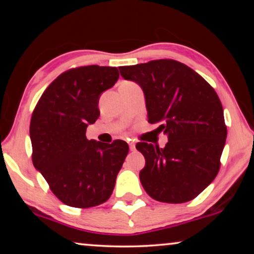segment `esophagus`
Returning a JSON list of instances; mask_svg holds the SVG:
<instances>
[{"label": "esophagus", "instance_id": "esophagus-1", "mask_svg": "<svg viewBox=\"0 0 254 254\" xmlns=\"http://www.w3.org/2000/svg\"><path fill=\"white\" fill-rule=\"evenodd\" d=\"M128 147H130L131 151H134V150H135V144L133 142H128Z\"/></svg>", "mask_w": 254, "mask_h": 254}]
</instances>
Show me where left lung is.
Here are the masks:
<instances>
[{"label":"left lung","instance_id":"left-lung-1","mask_svg":"<svg viewBox=\"0 0 254 254\" xmlns=\"http://www.w3.org/2000/svg\"><path fill=\"white\" fill-rule=\"evenodd\" d=\"M124 79L142 88L148 122L168 135L165 148L139 142L145 159L140 182L162 203H186L198 196L220 170L226 140L222 103L191 68L173 59L119 67Z\"/></svg>","mask_w":254,"mask_h":254}]
</instances>
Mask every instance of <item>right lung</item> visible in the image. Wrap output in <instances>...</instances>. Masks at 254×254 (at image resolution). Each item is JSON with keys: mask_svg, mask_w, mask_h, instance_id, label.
<instances>
[{"mask_svg": "<svg viewBox=\"0 0 254 254\" xmlns=\"http://www.w3.org/2000/svg\"><path fill=\"white\" fill-rule=\"evenodd\" d=\"M117 67L83 66L60 74L42 94L31 117L32 162L64 204L77 208L110 198L128 152L126 141L88 140L100 117L101 94L119 79Z\"/></svg>", "mask_w": 254, "mask_h": 254, "instance_id": "1", "label": "right lung"}]
</instances>
